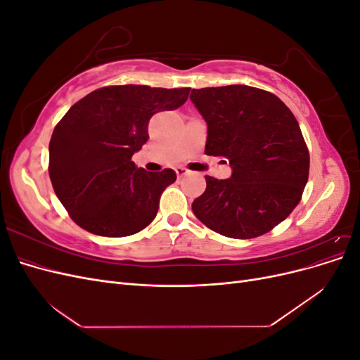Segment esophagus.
Listing matches in <instances>:
<instances>
[{
  "label": "esophagus",
  "mask_w": 360,
  "mask_h": 360,
  "mask_svg": "<svg viewBox=\"0 0 360 360\" xmlns=\"http://www.w3.org/2000/svg\"><path fill=\"white\" fill-rule=\"evenodd\" d=\"M176 172H177L179 177H184V176H189V174H192V171L188 169L186 167H177Z\"/></svg>",
  "instance_id": "34e87169"
}]
</instances>
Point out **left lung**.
Segmentation results:
<instances>
[{"mask_svg": "<svg viewBox=\"0 0 360 360\" xmlns=\"http://www.w3.org/2000/svg\"><path fill=\"white\" fill-rule=\"evenodd\" d=\"M207 123L205 155L228 159L230 179L205 176L192 202L198 219L225 237L263 236L288 217L309 176V151L296 117L274 93L249 85L192 90Z\"/></svg>", "mask_w": 360, "mask_h": 360, "instance_id": "1", "label": "left lung"}]
</instances>
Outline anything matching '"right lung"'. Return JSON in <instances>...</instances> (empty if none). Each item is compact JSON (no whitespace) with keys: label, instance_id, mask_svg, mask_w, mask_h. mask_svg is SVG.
<instances>
[{"label":"right lung","instance_id":"add662e5","mask_svg":"<svg viewBox=\"0 0 360 360\" xmlns=\"http://www.w3.org/2000/svg\"><path fill=\"white\" fill-rule=\"evenodd\" d=\"M191 89L110 85L82 97L49 143V177L75 224L105 237H126L156 217L160 195L176 181L165 168L148 172L132 156L148 139L156 112L177 110Z\"/></svg>","mask_w":360,"mask_h":360}]
</instances>
